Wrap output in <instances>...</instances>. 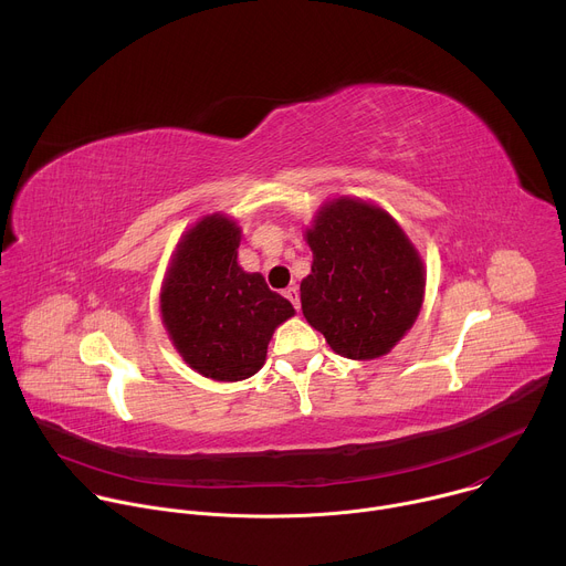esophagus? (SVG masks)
<instances>
[{"mask_svg": "<svg viewBox=\"0 0 566 566\" xmlns=\"http://www.w3.org/2000/svg\"><path fill=\"white\" fill-rule=\"evenodd\" d=\"M284 295L291 300V304L300 311V291H297V286H289L286 291H284Z\"/></svg>", "mask_w": 566, "mask_h": 566, "instance_id": "34e87169", "label": "esophagus"}]
</instances>
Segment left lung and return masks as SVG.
<instances>
[{"mask_svg": "<svg viewBox=\"0 0 566 566\" xmlns=\"http://www.w3.org/2000/svg\"><path fill=\"white\" fill-rule=\"evenodd\" d=\"M311 273L302 313L329 347L352 360L385 356L423 304L426 269L408 234L378 206L340 197L306 230Z\"/></svg>", "mask_w": 566, "mask_h": 566, "instance_id": "8db88e82", "label": "left lung"}]
</instances>
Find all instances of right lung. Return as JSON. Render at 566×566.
I'll use <instances>...</instances> for the list:
<instances>
[{
	"mask_svg": "<svg viewBox=\"0 0 566 566\" xmlns=\"http://www.w3.org/2000/svg\"><path fill=\"white\" fill-rule=\"evenodd\" d=\"M239 239L232 219L203 217L179 241L160 291V317L177 352L223 382L258 374L273 332L295 313L260 273L237 264Z\"/></svg>",
	"mask_w": 566,
	"mask_h": 566,
	"instance_id": "1",
	"label": "right lung"
}]
</instances>
